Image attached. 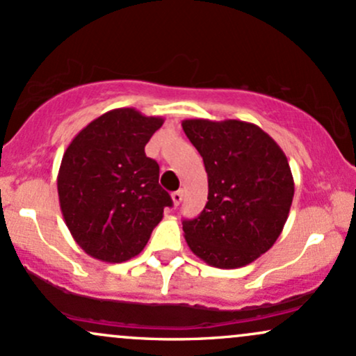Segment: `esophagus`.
Instances as JSON below:
<instances>
[{"label":"esophagus","mask_w":356,"mask_h":356,"mask_svg":"<svg viewBox=\"0 0 356 356\" xmlns=\"http://www.w3.org/2000/svg\"><path fill=\"white\" fill-rule=\"evenodd\" d=\"M182 197H184V191H175V192H172V202H174V206H179V204L182 202Z\"/></svg>","instance_id":"esophagus-1"}]
</instances>
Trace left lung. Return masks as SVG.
Masks as SVG:
<instances>
[{"label":"left lung","mask_w":356,"mask_h":356,"mask_svg":"<svg viewBox=\"0 0 356 356\" xmlns=\"http://www.w3.org/2000/svg\"><path fill=\"white\" fill-rule=\"evenodd\" d=\"M209 182L204 211L184 220L187 246L209 266L234 269L256 261L283 231L295 195L288 159L249 122L182 120Z\"/></svg>","instance_id":"obj_1"}]
</instances>
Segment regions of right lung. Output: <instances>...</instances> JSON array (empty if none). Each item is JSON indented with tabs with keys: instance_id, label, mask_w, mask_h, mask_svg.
<instances>
[{
	"instance_id": "right-lung-1",
	"label": "right lung",
	"mask_w": 356,
	"mask_h": 356,
	"mask_svg": "<svg viewBox=\"0 0 356 356\" xmlns=\"http://www.w3.org/2000/svg\"><path fill=\"white\" fill-rule=\"evenodd\" d=\"M164 124L136 108H115L81 129L65 150L58 199L65 224L88 256L124 263L145 248L172 206L145 145Z\"/></svg>"
}]
</instances>
